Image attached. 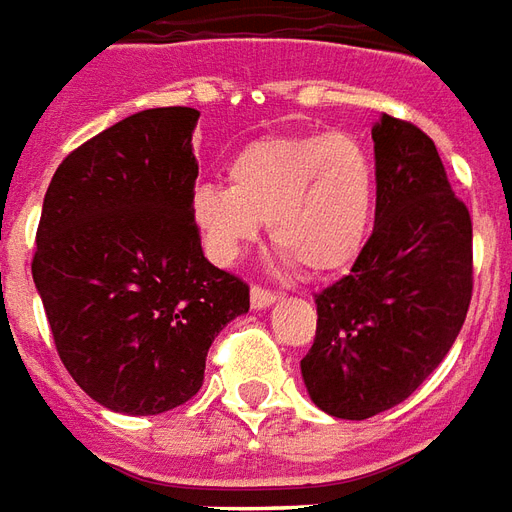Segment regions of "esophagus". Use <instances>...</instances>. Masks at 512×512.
I'll list each match as a JSON object with an SVG mask.
<instances>
[{"mask_svg": "<svg viewBox=\"0 0 512 512\" xmlns=\"http://www.w3.org/2000/svg\"><path fill=\"white\" fill-rule=\"evenodd\" d=\"M249 301H252V309H268V306L279 301V293H271V290H263V287H252Z\"/></svg>", "mask_w": 512, "mask_h": 512, "instance_id": "34e87169", "label": "esophagus"}]
</instances>
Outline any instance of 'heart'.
Returning a JSON list of instances; mask_svg holds the SVG:
<instances>
[{"label": "heart", "mask_w": 512, "mask_h": 512, "mask_svg": "<svg viewBox=\"0 0 512 512\" xmlns=\"http://www.w3.org/2000/svg\"><path fill=\"white\" fill-rule=\"evenodd\" d=\"M230 187L203 181L189 214L219 263H233L268 222L271 241L314 276L361 255L374 217V168L344 132L274 135L246 143L227 162Z\"/></svg>", "instance_id": "b5f03b06"}]
</instances>
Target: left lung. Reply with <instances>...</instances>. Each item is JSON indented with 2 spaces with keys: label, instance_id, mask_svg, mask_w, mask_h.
<instances>
[{
  "label": "left lung",
  "instance_id": "obj_1",
  "mask_svg": "<svg viewBox=\"0 0 512 512\" xmlns=\"http://www.w3.org/2000/svg\"><path fill=\"white\" fill-rule=\"evenodd\" d=\"M374 230L350 274L314 295L301 361L312 401L366 420L401 404L448 355L472 298V219L434 140L382 113L374 124Z\"/></svg>",
  "mask_w": 512,
  "mask_h": 512
}]
</instances>
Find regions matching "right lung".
Here are the masks:
<instances>
[{
	"instance_id": "right-lung-1",
	"label": "right lung",
	"mask_w": 512,
	"mask_h": 512,
	"mask_svg": "<svg viewBox=\"0 0 512 512\" xmlns=\"http://www.w3.org/2000/svg\"><path fill=\"white\" fill-rule=\"evenodd\" d=\"M195 108H151L67 154L32 260L64 369L97 404L160 415L203 385L208 347L249 287L211 266L189 214Z\"/></svg>"
}]
</instances>
